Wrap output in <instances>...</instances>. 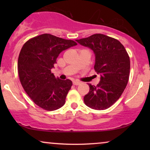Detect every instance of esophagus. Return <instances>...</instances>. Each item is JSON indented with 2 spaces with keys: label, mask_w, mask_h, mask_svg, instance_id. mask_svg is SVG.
<instances>
[{
  "label": "esophagus",
  "mask_w": 150,
  "mask_h": 150,
  "mask_svg": "<svg viewBox=\"0 0 150 150\" xmlns=\"http://www.w3.org/2000/svg\"><path fill=\"white\" fill-rule=\"evenodd\" d=\"M80 83H81V82H79V81H77V80L73 81V85H79Z\"/></svg>",
  "instance_id": "esophagus-1"
}]
</instances>
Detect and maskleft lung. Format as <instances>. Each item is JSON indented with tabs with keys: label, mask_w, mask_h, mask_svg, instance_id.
Wrapping results in <instances>:
<instances>
[{
	"label": "left lung",
	"mask_w": 150,
	"mask_h": 150,
	"mask_svg": "<svg viewBox=\"0 0 150 150\" xmlns=\"http://www.w3.org/2000/svg\"><path fill=\"white\" fill-rule=\"evenodd\" d=\"M75 41L92 50L94 70L100 75L97 86L89 84L85 104L93 109H106L119 99L128 84L130 68L128 53L119 41L104 34H95Z\"/></svg>",
	"instance_id": "8db88e82"
}]
</instances>
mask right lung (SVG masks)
<instances>
[{
  "label": "right lung",
  "instance_id": "1",
  "mask_svg": "<svg viewBox=\"0 0 150 150\" xmlns=\"http://www.w3.org/2000/svg\"><path fill=\"white\" fill-rule=\"evenodd\" d=\"M76 45L73 40L44 34L22 46L18 62L19 77L26 93L37 106L54 111L64 105L73 82L56 77L51 70L62 51Z\"/></svg>",
  "mask_w": 150,
  "mask_h": 150
}]
</instances>
